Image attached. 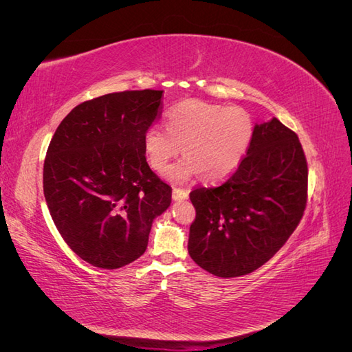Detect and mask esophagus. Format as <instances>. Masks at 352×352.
Returning <instances> with one entry per match:
<instances>
[{
	"label": "esophagus",
	"instance_id": "esophagus-1",
	"mask_svg": "<svg viewBox=\"0 0 352 352\" xmlns=\"http://www.w3.org/2000/svg\"><path fill=\"white\" fill-rule=\"evenodd\" d=\"M189 195V190L185 188H177L173 186V199L175 201H180V199H186Z\"/></svg>",
	"mask_w": 352,
	"mask_h": 352
}]
</instances>
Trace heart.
Listing matches in <instances>:
<instances>
[{"mask_svg":"<svg viewBox=\"0 0 352 352\" xmlns=\"http://www.w3.org/2000/svg\"><path fill=\"white\" fill-rule=\"evenodd\" d=\"M166 131L158 126L144 133V153L157 172H164L182 148L184 160L167 170V177L184 182L199 173L204 182H219L241 164L254 135L251 114L202 100H186L166 114Z\"/></svg>","mask_w":352,"mask_h":352,"instance_id":"b5f03b06","label":"heart"}]
</instances>
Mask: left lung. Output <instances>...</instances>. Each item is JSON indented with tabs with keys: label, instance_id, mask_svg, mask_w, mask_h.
Segmentation results:
<instances>
[{
	"label": "left lung",
	"instance_id": "8db88e82",
	"mask_svg": "<svg viewBox=\"0 0 352 352\" xmlns=\"http://www.w3.org/2000/svg\"><path fill=\"white\" fill-rule=\"evenodd\" d=\"M308 167L294 131L278 119L255 124L247 157L225 182L189 194L195 220L188 251L219 278L257 270L300 225L307 206Z\"/></svg>",
	"mask_w": 352,
	"mask_h": 352
}]
</instances>
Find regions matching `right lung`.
Masks as SVG:
<instances>
[{
    "mask_svg": "<svg viewBox=\"0 0 352 352\" xmlns=\"http://www.w3.org/2000/svg\"><path fill=\"white\" fill-rule=\"evenodd\" d=\"M164 91H123L76 105L48 145L44 195L61 238L82 260L119 269L140 258L172 186L146 163L144 133Z\"/></svg>",
    "mask_w": 352,
    "mask_h": 352,
    "instance_id": "add662e5",
    "label": "right lung"
}]
</instances>
